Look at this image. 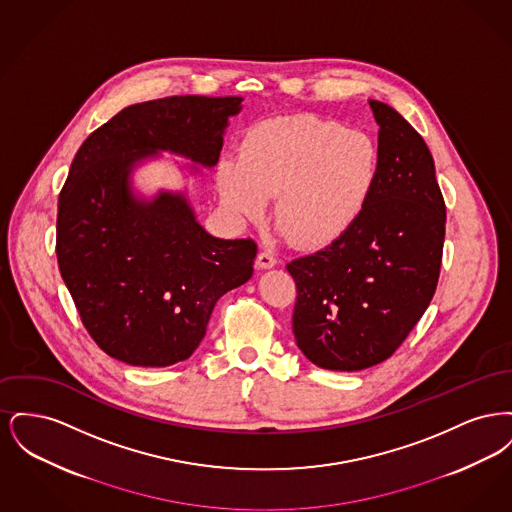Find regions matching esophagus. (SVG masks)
Returning a JSON list of instances; mask_svg holds the SVG:
<instances>
[{"mask_svg": "<svg viewBox=\"0 0 512 512\" xmlns=\"http://www.w3.org/2000/svg\"><path fill=\"white\" fill-rule=\"evenodd\" d=\"M257 265H259V268H272L276 265V257H274L268 249H263V251L257 255Z\"/></svg>", "mask_w": 512, "mask_h": 512, "instance_id": "obj_1", "label": "esophagus"}]
</instances>
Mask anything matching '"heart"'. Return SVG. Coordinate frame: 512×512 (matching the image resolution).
<instances>
[{
	"label": "heart",
	"instance_id": "heart-1",
	"mask_svg": "<svg viewBox=\"0 0 512 512\" xmlns=\"http://www.w3.org/2000/svg\"><path fill=\"white\" fill-rule=\"evenodd\" d=\"M380 169L378 146L363 130L317 115L276 117L245 132L238 159L224 157L217 186L238 219H272L299 247H326L363 217Z\"/></svg>",
	"mask_w": 512,
	"mask_h": 512
}]
</instances>
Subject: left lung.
<instances>
[{
	"label": "left lung",
	"instance_id": "left-lung-1",
	"mask_svg": "<svg viewBox=\"0 0 512 512\" xmlns=\"http://www.w3.org/2000/svg\"><path fill=\"white\" fill-rule=\"evenodd\" d=\"M368 103L380 169L363 217L338 242L286 265L297 288V347L341 372L386 361L409 336L436 292L445 238L430 149L393 107Z\"/></svg>",
	"mask_w": 512,
	"mask_h": 512
}]
</instances>
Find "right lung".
<instances>
[{"label": "right lung", "mask_w": 512, "mask_h": 512, "mask_svg": "<svg viewBox=\"0 0 512 512\" xmlns=\"http://www.w3.org/2000/svg\"><path fill=\"white\" fill-rule=\"evenodd\" d=\"M242 98L172 96L122 109L74 155L59 194L57 261L82 324L132 366L186 361L220 297L253 274L257 244L220 240L184 192L134 194L132 172L161 151L215 167Z\"/></svg>", "instance_id": "add662e5"}]
</instances>
